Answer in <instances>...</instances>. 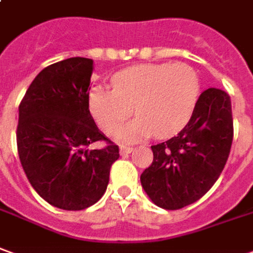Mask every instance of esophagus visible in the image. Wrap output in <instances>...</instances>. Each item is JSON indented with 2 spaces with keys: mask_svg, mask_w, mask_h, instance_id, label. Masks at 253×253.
<instances>
[{
  "mask_svg": "<svg viewBox=\"0 0 253 253\" xmlns=\"http://www.w3.org/2000/svg\"><path fill=\"white\" fill-rule=\"evenodd\" d=\"M133 152V148L131 147H127V145H120V155H127Z\"/></svg>",
  "mask_w": 253,
  "mask_h": 253,
  "instance_id": "34e87169",
  "label": "esophagus"
}]
</instances>
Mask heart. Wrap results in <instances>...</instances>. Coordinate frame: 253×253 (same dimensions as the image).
Returning a JSON list of instances; mask_svg holds the SVG:
<instances>
[{"mask_svg":"<svg viewBox=\"0 0 253 253\" xmlns=\"http://www.w3.org/2000/svg\"><path fill=\"white\" fill-rule=\"evenodd\" d=\"M199 94V76L190 65L147 63L118 72L112 77V88H91L88 111L108 135L135 111L138 118L116 134L122 141L138 140L154 133L169 137L191 119Z\"/></svg>","mask_w":253,"mask_h":253,"instance_id":"obj_1","label":"heart"}]
</instances>
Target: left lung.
<instances>
[{"instance_id":"left-lung-1","label":"left lung","mask_w":253,"mask_h":253,"mask_svg":"<svg viewBox=\"0 0 253 253\" xmlns=\"http://www.w3.org/2000/svg\"><path fill=\"white\" fill-rule=\"evenodd\" d=\"M231 99L226 91L208 88L185 127L170 140L152 145L154 161L142 171L141 185L152 202L181 209L212 188L227 162L233 142Z\"/></svg>"}]
</instances>
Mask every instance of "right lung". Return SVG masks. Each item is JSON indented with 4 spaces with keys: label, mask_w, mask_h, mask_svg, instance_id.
Returning a JSON list of instances; mask_svg holds the SVG:
<instances>
[{
    "label": "right lung",
    "mask_w": 253,
    "mask_h": 253,
    "mask_svg": "<svg viewBox=\"0 0 253 253\" xmlns=\"http://www.w3.org/2000/svg\"><path fill=\"white\" fill-rule=\"evenodd\" d=\"M94 62L69 58L42 69L19 105L16 144L32 187L49 205L82 211L106 191L119 147L98 130L88 111ZM105 140L99 150L88 148Z\"/></svg>",
    "instance_id": "add662e5"
}]
</instances>
